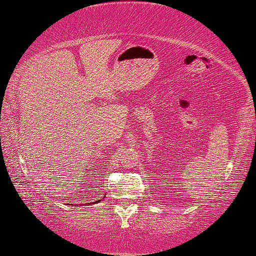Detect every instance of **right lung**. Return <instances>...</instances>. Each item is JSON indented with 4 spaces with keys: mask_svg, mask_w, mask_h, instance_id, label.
I'll return each instance as SVG.
<instances>
[{
    "mask_svg": "<svg viewBox=\"0 0 256 256\" xmlns=\"http://www.w3.org/2000/svg\"><path fill=\"white\" fill-rule=\"evenodd\" d=\"M98 201H100V200H98Z\"/></svg>",
    "mask_w": 256,
    "mask_h": 256,
    "instance_id": "1",
    "label": "right lung"
}]
</instances>
